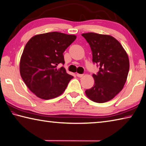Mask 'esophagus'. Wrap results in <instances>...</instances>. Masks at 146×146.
I'll list each match as a JSON object with an SVG mask.
<instances>
[{"label": "esophagus", "instance_id": "obj_1", "mask_svg": "<svg viewBox=\"0 0 146 146\" xmlns=\"http://www.w3.org/2000/svg\"><path fill=\"white\" fill-rule=\"evenodd\" d=\"M76 76H77L78 77H79V78H81V77H82V76H84V75H83V74H79V73H76Z\"/></svg>", "mask_w": 146, "mask_h": 146}]
</instances>
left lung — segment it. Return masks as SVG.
<instances>
[{
    "label": "left lung",
    "mask_w": 146,
    "mask_h": 146,
    "mask_svg": "<svg viewBox=\"0 0 146 146\" xmlns=\"http://www.w3.org/2000/svg\"><path fill=\"white\" fill-rule=\"evenodd\" d=\"M89 44L92 62L99 66V71L93 74L94 84L87 89L86 94L96 103H105L113 99L126 83L129 62L127 53L113 37L94 33L82 34Z\"/></svg>",
    "instance_id": "obj_1"
}]
</instances>
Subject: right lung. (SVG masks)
<instances>
[{
	"mask_svg": "<svg viewBox=\"0 0 146 146\" xmlns=\"http://www.w3.org/2000/svg\"><path fill=\"white\" fill-rule=\"evenodd\" d=\"M76 36L58 32L38 34L23 49L20 72L28 88L41 99L50 100L63 93L73 76L66 73L63 53Z\"/></svg>",
	"mask_w": 146,
	"mask_h": 146,
	"instance_id": "right-lung-1",
	"label": "right lung"
}]
</instances>
